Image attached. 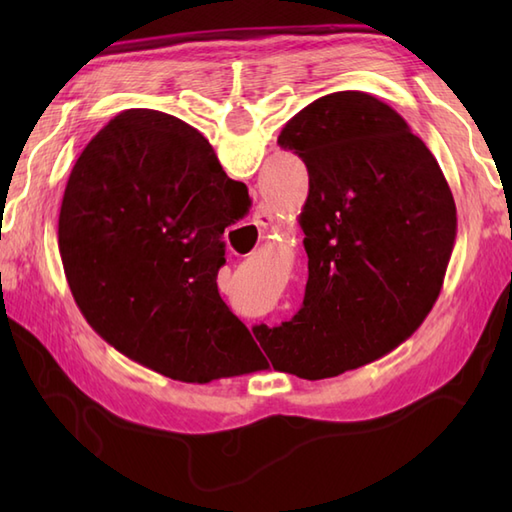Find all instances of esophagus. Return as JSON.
Returning a JSON list of instances; mask_svg holds the SVG:
<instances>
[{"instance_id": "obj_1", "label": "esophagus", "mask_w": 512, "mask_h": 512, "mask_svg": "<svg viewBox=\"0 0 512 512\" xmlns=\"http://www.w3.org/2000/svg\"><path fill=\"white\" fill-rule=\"evenodd\" d=\"M273 220H275V217H273V213H270V211H257L255 213V224L257 226H268V224H273Z\"/></svg>"}]
</instances>
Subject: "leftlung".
I'll list each match as a JSON object with an SVG mask.
<instances>
[{"mask_svg": "<svg viewBox=\"0 0 512 512\" xmlns=\"http://www.w3.org/2000/svg\"><path fill=\"white\" fill-rule=\"evenodd\" d=\"M277 143L310 176L299 215L308 284L295 317L253 332L279 372L332 378L396 350L427 319L458 233L455 202L427 145L372 94L321 96Z\"/></svg>", "mask_w": 512, "mask_h": 512, "instance_id": "obj_1", "label": "left lung"}]
</instances>
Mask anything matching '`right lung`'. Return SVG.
Here are the masks:
<instances>
[{"label": "right lung", "mask_w": 512, "mask_h": 512, "mask_svg": "<svg viewBox=\"0 0 512 512\" xmlns=\"http://www.w3.org/2000/svg\"><path fill=\"white\" fill-rule=\"evenodd\" d=\"M250 206L198 129L125 110L76 160L59 213L72 297L114 350L182 383L262 369V352L217 292L224 228Z\"/></svg>", "instance_id": "1"}]
</instances>
